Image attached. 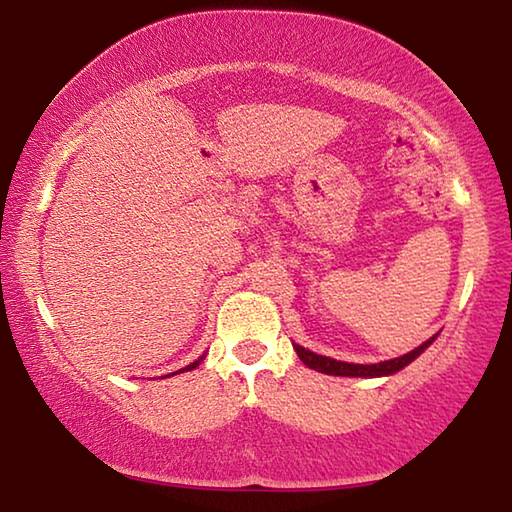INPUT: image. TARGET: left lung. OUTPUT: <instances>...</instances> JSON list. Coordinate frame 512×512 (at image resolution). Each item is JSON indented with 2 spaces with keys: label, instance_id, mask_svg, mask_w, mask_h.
I'll return each instance as SVG.
<instances>
[{
  "label": "left lung",
  "instance_id": "8db88e82",
  "mask_svg": "<svg viewBox=\"0 0 512 512\" xmlns=\"http://www.w3.org/2000/svg\"><path fill=\"white\" fill-rule=\"evenodd\" d=\"M438 334H433L429 341H424L420 348L411 350L409 354H404V357H397L391 361H381V363H370V366H363V363H345V361H336V359H329L323 357V354H316V352H309L302 348V345L293 343V348H296L300 361L305 363L307 368L311 370H318V372H325V375H339V377H381V375H393V372L402 370L404 366H409V363L420 357V354L429 348V345L436 341Z\"/></svg>",
  "mask_w": 512,
  "mask_h": 512
}]
</instances>
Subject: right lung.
<instances>
[{
    "label": "right lung",
    "mask_w": 512,
    "mask_h": 512,
    "mask_svg": "<svg viewBox=\"0 0 512 512\" xmlns=\"http://www.w3.org/2000/svg\"><path fill=\"white\" fill-rule=\"evenodd\" d=\"M201 361H203V357H198V359H196L194 363H189V366H185L183 370H178V372H185V370H194V368H196V366H198V363H201Z\"/></svg>",
    "instance_id": "add662e5"
}]
</instances>
